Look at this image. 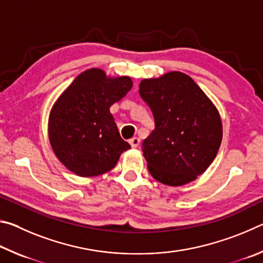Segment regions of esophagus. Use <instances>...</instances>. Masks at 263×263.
I'll return each instance as SVG.
<instances>
[{
	"mask_svg": "<svg viewBox=\"0 0 263 263\" xmlns=\"http://www.w3.org/2000/svg\"><path fill=\"white\" fill-rule=\"evenodd\" d=\"M128 142H130V145L132 146V148H136V147H138V146H139L140 139H139V138L135 137V138H132V139L128 140Z\"/></svg>",
	"mask_w": 263,
	"mask_h": 263,
	"instance_id": "1",
	"label": "esophagus"
}]
</instances>
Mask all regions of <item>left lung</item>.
I'll return each instance as SVG.
<instances>
[{
	"mask_svg": "<svg viewBox=\"0 0 263 263\" xmlns=\"http://www.w3.org/2000/svg\"><path fill=\"white\" fill-rule=\"evenodd\" d=\"M155 128L142 153L155 180L172 186L195 181L215 160L222 139L220 115L189 75L169 72L139 84Z\"/></svg>",
	"mask_w": 263,
	"mask_h": 263,
	"instance_id": "1",
	"label": "left lung"
}]
</instances>
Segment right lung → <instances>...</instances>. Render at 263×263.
<instances>
[{"label": "right lung", "instance_id": "add662e5", "mask_svg": "<svg viewBox=\"0 0 263 263\" xmlns=\"http://www.w3.org/2000/svg\"><path fill=\"white\" fill-rule=\"evenodd\" d=\"M131 88V78H111L91 68L78 75L55 101L48 118V139L57 158L74 174H104L131 148L110 114V106Z\"/></svg>", "mask_w": 263, "mask_h": 263}]
</instances>
